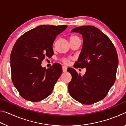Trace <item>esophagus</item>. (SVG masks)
I'll return each instance as SVG.
<instances>
[{"mask_svg":"<svg viewBox=\"0 0 126 126\" xmlns=\"http://www.w3.org/2000/svg\"><path fill=\"white\" fill-rule=\"evenodd\" d=\"M67 67L66 66H63L62 67V71L63 72H67Z\"/></svg>","mask_w":126,"mask_h":126,"instance_id":"1","label":"esophagus"}]
</instances>
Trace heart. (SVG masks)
Wrapping results in <instances>:
<instances>
[{
	"mask_svg": "<svg viewBox=\"0 0 126 126\" xmlns=\"http://www.w3.org/2000/svg\"><path fill=\"white\" fill-rule=\"evenodd\" d=\"M76 37H76V36H71V38H70V40L73 39V38H75ZM70 60H71V58H63L62 59V62L66 64H68L69 63Z\"/></svg>",
	"mask_w": 126,
	"mask_h": 126,
	"instance_id": "b5f03b06",
	"label": "heart"
}]
</instances>
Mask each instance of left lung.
Returning <instances> with one entry per match:
<instances>
[{
	"instance_id": "8db88e82",
	"label": "left lung",
	"mask_w": 126,
	"mask_h": 126,
	"mask_svg": "<svg viewBox=\"0 0 126 126\" xmlns=\"http://www.w3.org/2000/svg\"><path fill=\"white\" fill-rule=\"evenodd\" d=\"M71 32L80 33L83 39L82 50L75 68H86L81 76L74 69L68 68L72 75L68 91L77 101L92 104L103 99L114 84L118 58L116 48L107 36L97 27L83 25Z\"/></svg>"
}]
</instances>
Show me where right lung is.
Here are the masks:
<instances>
[{
  "label": "right lung",
  "mask_w": 126,
  "mask_h": 126,
  "mask_svg": "<svg viewBox=\"0 0 126 126\" xmlns=\"http://www.w3.org/2000/svg\"><path fill=\"white\" fill-rule=\"evenodd\" d=\"M67 25H41L30 30L16 40L10 54L12 79L23 98L38 102L49 95L62 72V66L53 64L48 69L42 61L54 54L53 44Z\"/></svg>",
  "instance_id": "add662e5"
}]
</instances>
